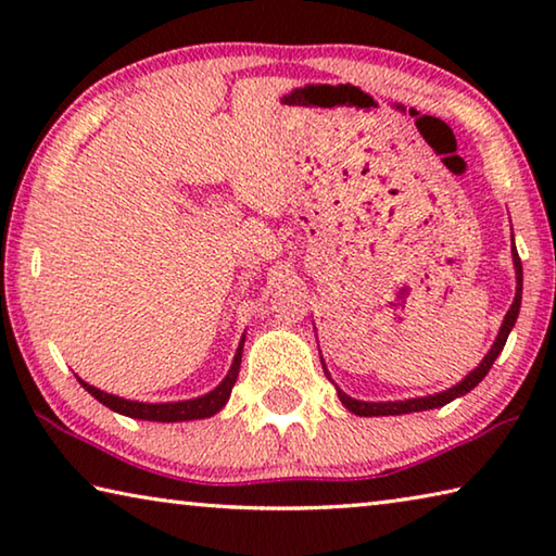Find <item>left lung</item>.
Listing matches in <instances>:
<instances>
[{
  "label": "left lung",
  "mask_w": 556,
  "mask_h": 556,
  "mask_svg": "<svg viewBox=\"0 0 556 556\" xmlns=\"http://www.w3.org/2000/svg\"><path fill=\"white\" fill-rule=\"evenodd\" d=\"M513 265H515V279H517L513 304H510V308H507V314H505V318H503V326H501V331H497V336H495V341H493V345H491V351L485 353L483 361L478 363V368L470 370L464 380L456 382L454 388H448V390H444V392L427 394V397L394 400V402H363V400H355V397H351V394H345L341 388H338V384L331 380V372L326 370V363H324V357H321L326 378L336 384L338 400L343 402V407H345L348 412L357 414V417H392V414H409V412H425V409L444 407V404L454 402L456 397H464L466 392L473 390L476 384L485 378L488 370L493 368L495 357L503 353L507 336H510L513 326H515V321H517V314H520V304H522V262H520V255H517V250H515V242H513Z\"/></svg>",
  "instance_id": "left-lung-1"
}]
</instances>
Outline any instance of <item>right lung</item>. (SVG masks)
<instances>
[{
    "mask_svg": "<svg viewBox=\"0 0 556 556\" xmlns=\"http://www.w3.org/2000/svg\"><path fill=\"white\" fill-rule=\"evenodd\" d=\"M242 345H244V336L240 338V345L238 351H235L232 357V365L225 378L220 380L218 388H213L211 392L201 394V397H193V400H178V402H137V400H125V397H117V394H110L105 390H98L88 384L86 380L78 382L86 388L92 397L98 402L105 404L112 412L117 414H125V417L131 419H144V421H193V419H205V417H213V414H218L225 402L230 400V392L235 388V380H238V372H240V363H242Z\"/></svg>",
    "mask_w": 556,
    "mask_h": 556,
    "instance_id": "add662e5",
    "label": "right lung"
}]
</instances>
